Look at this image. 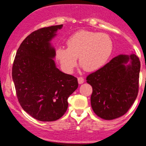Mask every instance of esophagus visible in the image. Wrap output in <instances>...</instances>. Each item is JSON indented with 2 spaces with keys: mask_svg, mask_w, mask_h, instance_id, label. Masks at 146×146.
Returning <instances> with one entry per match:
<instances>
[{
  "mask_svg": "<svg viewBox=\"0 0 146 146\" xmlns=\"http://www.w3.org/2000/svg\"><path fill=\"white\" fill-rule=\"evenodd\" d=\"M77 80H78V83H79V84H83L84 82V78L82 77V76L78 77Z\"/></svg>",
  "mask_w": 146,
  "mask_h": 146,
  "instance_id": "esophagus-1",
  "label": "esophagus"
}]
</instances>
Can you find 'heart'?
<instances>
[{"instance_id": "b5f03b06", "label": "heart", "mask_w": 146, "mask_h": 146, "mask_svg": "<svg viewBox=\"0 0 146 146\" xmlns=\"http://www.w3.org/2000/svg\"><path fill=\"white\" fill-rule=\"evenodd\" d=\"M67 47L55 50L56 60L64 72L71 74L77 63L87 72H94L105 65L112 51L113 42L108 35L81 30L70 36Z\"/></svg>"}]
</instances>
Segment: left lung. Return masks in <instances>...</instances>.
Listing matches in <instances>:
<instances>
[{"label":"left lung","instance_id":"left-lung-1","mask_svg":"<svg viewBox=\"0 0 146 146\" xmlns=\"http://www.w3.org/2000/svg\"><path fill=\"white\" fill-rule=\"evenodd\" d=\"M140 69L135 54H119L88 75L86 82L93 89L91 105L99 117L112 120L128 111L138 96Z\"/></svg>","mask_w":146,"mask_h":146}]
</instances>
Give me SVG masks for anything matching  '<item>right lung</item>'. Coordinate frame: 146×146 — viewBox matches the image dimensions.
I'll return each mask as SVG.
<instances>
[{"label": "right lung", "mask_w": 146, "mask_h": 146, "mask_svg": "<svg viewBox=\"0 0 146 146\" xmlns=\"http://www.w3.org/2000/svg\"><path fill=\"white\" fill-rule=\"evenodd\" d=\"M63 25L33 32L16 52L12 76L17 97L25 111L41 121L60 119L69 96L77 89V79L56 67L55 50L50 41Z\"/></svg>", "instance_id": "obj_1"}]
</instances>
